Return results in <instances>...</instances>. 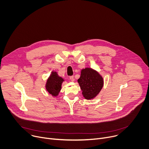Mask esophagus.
Wrapping results in <instances>:
<instances>
[{"mask_svg": "<svg viewBox=\"0 0 149 149\" xmlns=\"http://www.w3.org/2000/svg\"><path fill=\"white\" fill-rule=\"evenodd\" d=\"M70 80H71V81H74V76H71V77H70Z\"/></svg>", "mask_w": 149, "mask_h": 149, "instance_id": "34e87169", "label": "esophagus"}]
</instances>
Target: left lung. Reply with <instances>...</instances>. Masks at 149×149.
I'll list each match as a JSON object with an SVG mask.
<instances>
[{
    "mask_svg": "<svg viewBox=\"0 0 149 149\" xmlns=\"http://www.w3.org/2000/svg\"><path fill=\"white\" fill-rule=\"evenodd\" d=\"M78 82L82 91L85 98H94L100 93L103 86V79L95 71L91 68L83 69Z\"/></svg>",
    "mask_w": 149,
    "mask_h": 149,
    "instance_id": "left-lung-1",
    "label": "left lung"
}]
</instances>
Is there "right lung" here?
Masks as SVG:
<instances>
[{
	"label": "right lung",
	"mask_w": 149,
	"mask_h": 149,
	"mask_svg": "<svg viewBox=\"0 0 149 149\" xmlns=\"http://www.w3.org/2000/svg\"><path fill=\"white\" fill-rule=\"evenodd\" d=\"M63 79L59 77L56 72H52L46 84V89L48 92L53 96H56L61 89Z\"/></svg>",
	"instance_id": "obj_1"
}]
</instances>
